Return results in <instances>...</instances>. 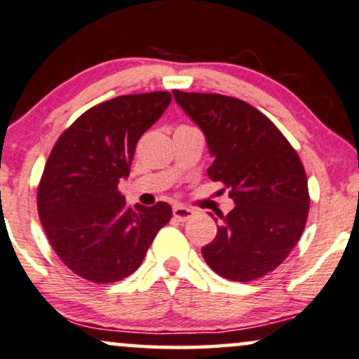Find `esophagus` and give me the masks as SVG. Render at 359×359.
<instances>
[{
  "label": "esophagus",
  "instance_id": "1",
  "mask_svg": "<svg viewBox=\"0 0 359 359\" xmlns=\"http://www.w3.org/2000/svg\"><path fill=\"white\" fill-rule=\"evenodd\" d=\"M194 214H196V212H194L192 209H189V207H184V205H175L174 207V217L180 222L189 221V219L194 217Z\"/></svg>",
  "mask_w": 359,
  "mask_h": 359
}]
</instances>
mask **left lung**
<instances>
[{
    "label": "left lung",
    "mask_w": 359,
    "mask_h": 359,
    "mask_svg": "<svg viewBox=\"0 0 359 359\" xmlns=\"http://www.w3.org/2000/svg\"><path fill=\"white\" fill-rule=\"evenodd\" d=\"M172 93L205 133L214 157L207 175L226 185L236 202L227 215H219L217 236L202 256L229 280L269 274L294 249L308 221V177L299 155L248 102L219 93Z\"/></svg>",
    "instance_id": "obj_1"
}]
</instances>
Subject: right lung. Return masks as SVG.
Segmentation results:
<instances>
[{
  "label": "right lung",
  "mask_w": 359,
  "mask_h": 359,
  "mask_svg": "<svg viewBox=\"0 0 359 359\" xmlns=\"http://www.w3.org/2000/svg\"><path fill=\"white\" fill-rule=\"evenodd\" d=\"M170 100L168 92H150L98 103L51 149L38 184V215L63 264L90 283H116L135 273L170 221L167 202L133 209L118 191L138 138Z\"/></svg>",
  "instance_id": "add662e5"
}]
</instances>
